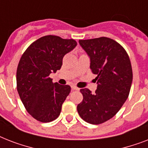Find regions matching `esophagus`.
Masks as SVG:
<instances>
[{
  "label": "esophagus",
  "instance_id": "1",
  "mask_svg": "<svg viewBox=\"0 0 148 148\" xmlns=\"http://www.w3.org/2000/svg\"><path fill=\"white\" fill-rule=\"evenodd\" d=\"M71 88H72V90H80V88H78L77 87H76V86H71Z\"/></svg>",
  "mask_w": 148,
  "mask_h": 148
}]
</instances>
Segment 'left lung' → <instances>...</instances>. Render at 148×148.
Listing matches in <instances>:
<instances>
[{"mask_svg":"<svg viewBox=\"0 0 148 148\" xmlns=\"http://www.w3.org/2000/svg\"><path fill=\"white\" fill-rule=\"evenodd\" d=\"M79 44L90 57L97 88L95 94L81 89L83 101L77 112L89 124H102L112 118L128 97L133 80L131 60L124 47L110 38L80 40Z\"/></svg>","mask_w":148,"mask_h":148,"instance_id":"8db88e82","label":"left lung"}]
</instances>
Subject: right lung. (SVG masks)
<instances>
[{
  "instance_id": "obj_1",
  "label": "right lung",
  "mask_w": 148,
  "mask_h": 148,
  "mask_svg": "<svg viewBox=\"0 0 148 148\" xmlns=\"http://www.w3.org/2000/svg\"><path fill=\"white\" fill-rule=\"evenodd\" d=\"M76 46L74 39L47 35L22 54L16 76L17 92L27 112L38 121L51 122L60 115L71 87L53 84L49 75L60 69L64 56Z\"/></svg>"
}]
</instances>
